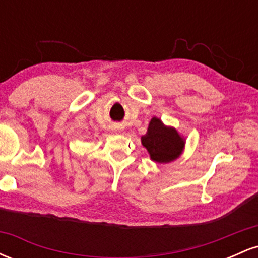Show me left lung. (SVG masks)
I'll use <instances>...</instances> for the list:
<instances>
[{
  "label": "left lung",
  "mask_w": 258,
  "mask_h": 258,
  "mask_svg": "<svg viewBox=\"0 0 258 258\" xmlns=\"http://www.w3.org/2000/svg\"><path fill=\"white\" fill-rule=\"evenodd\" d=\"M142 144L147 148L154 161L166 164L178 158L184 148V141L172 127H166L156 117L150 121L148 132L142 137Z\"/></svg>",
  "instance_id": "8db88e82"
}]
</instances>
